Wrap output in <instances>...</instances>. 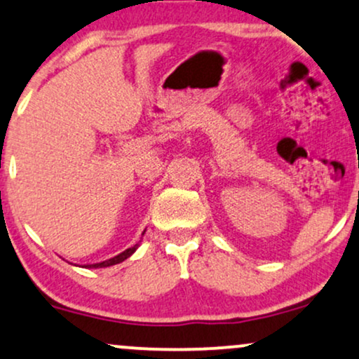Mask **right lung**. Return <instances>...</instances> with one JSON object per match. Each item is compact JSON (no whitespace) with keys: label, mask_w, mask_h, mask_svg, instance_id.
Returning <instances> with one entry per match:
<instances>
[{"label":"right lung","mask_w":359,"mask_h":359,"mask_svg":"<svg viewBox=\"0 0 359 359\" xmlns=\"http://www.w3.org/2000/svg\"><path fill=\"white\" fill-rule=\"evenodd\" d=\"M137 248H138V244L133 245V248H128L127 250H123V252H120L118 256H115V257H111V259H107V261H103V262H97V264H86L85 267H88V269H97V267L115 266V264H118V262H123L127 257H130L132 254L137 250Z\"/></svg>","instance_id":"1"}]
</instances>
